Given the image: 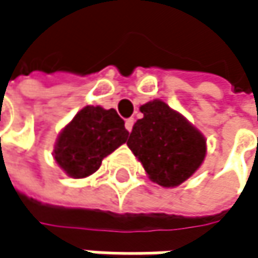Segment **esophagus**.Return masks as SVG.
<instances>
[{
  "label": "esophagus",
  "mask_w": 258,
  "mask_h": 258,
  "mask_svg": "<svg viewBox=\"0 0 258 258\" xmlns=\"http://www.w3.org/2000/svg\"><path fill=\"white\" fill-rule=\"evenodd\" d=\"M134 123H135V120H134V118H127V120H126V123H124V126H126V129H127L129 132H132V127H134Z\"/></svg>",
  "instance_id": "34e87169"
}]
</instances>
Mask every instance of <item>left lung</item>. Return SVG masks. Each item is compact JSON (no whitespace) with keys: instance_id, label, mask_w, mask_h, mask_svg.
Returning <instances> with one entry per match:
<instances>
[{"instance_id":"1","label":"left lung","mask_w":258,"mask_h":258,"mask_svg":"<svg viewBox=\"0 0 258 258\" xmlns=\"http://www.w3.org/2000/svg\"><path fill=\"white\" fill-rule=\"evenodd\" d=\"M140 118L129 135L127 147L143 163L151 181L175 187L190 178L207 154L204 135L163 101L141 105Z\"/></svg>"}]
</instances>
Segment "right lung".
Listing matches in <instances>:
<instances>
[{"mask_svg": "<svg viewBox=\"0 0 258 258\" xmlns=\"http://www.w3.org/2000/svg\"><path fill=\"white\" fill-rule=\"evenodd\" d=\"M127 135L114 108L87 105L59 134L53 156L67 175L89 177L99 169L104 157L126 143Z\"/></svg>", "mask_w": 258, "mask_h": 258, "instance_id": "1", "label": "right lung"}]
</instances>
